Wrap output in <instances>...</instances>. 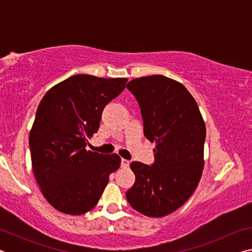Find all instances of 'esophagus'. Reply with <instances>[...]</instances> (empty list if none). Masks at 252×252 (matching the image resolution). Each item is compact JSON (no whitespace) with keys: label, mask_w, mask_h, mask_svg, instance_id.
Returning a JSON list of instances; mask_svg holds the SVG:
<instances>
[{"label":"esophagus","mask_w":252,"mask_h":252,"mask_svg":"<svg viewBox=\"0 0 252 252\" xmlns=\"http://www.w3.org/2000/svg\"><path fill=\"white\" fill-rule=\"evenodd\" d=\"M130 164V161L126 160V159H121V167L122 168H127Z\"/></svg>","instance_id":"obj_1"}]
</instances>
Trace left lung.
<instances>
[{
  "mask_svg": "<svg viewBox=\"0 0 252 252\" xmlns=\"http://www.w3.org/2000/svg\"><path fill=\"white\" fill-rule=\"evenodd\" d=\"M126 88L141 109L144 135L156 142L151 165L130 164L135 182L126 200L142 215L160 218L180 208L198 187L206 125L193 96L178 81L159 74L142 76Z\"/></svg>",
  "mask_w": 252,
  "mask_h": 252,
  "instance_id": "1",
  "label": "left lung"
}]
</instances>
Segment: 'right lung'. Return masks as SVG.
Wrapping results in <instances>:
<instances>
[{
    "instance_id": "1",
    "label": "right lung",
    "mask_w": 252,
    "mask_h": 252,
    "mask_svg": "<svg viewBox=\"0 0 252 252\" xmlns=\"http://www.w3.org/2000/svg\"><path fill=\"white\" fill-rule=\"evenodd\" d=\"M127 79L76 74L54 85L37 108L29 136L33 173L51 206L79 216L96 206L109 176L119 169L117 153L87 150L105 105L125 90Z\"/></svg>"
}]
</instances>
